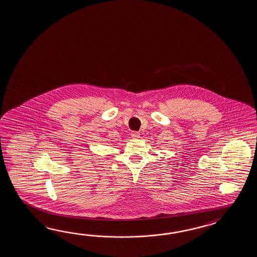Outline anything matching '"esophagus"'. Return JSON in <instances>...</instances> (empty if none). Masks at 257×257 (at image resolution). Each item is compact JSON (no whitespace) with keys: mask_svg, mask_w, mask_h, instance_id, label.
I'll use <instances>...</instances> for the list:
<instances>
[{"mask_svg":"<svg viewBox=\"0 0 257 257\" xmlns=\"http://www.w3.org/2000/svg\"><path fill=\"white\" fill-rule=\"evenodd\" d=\"M140 135H141V134H140V133H139V132H132V139H139V138H140Z\"/></svg>","mask_w":257,"mask_h":257,"instance_id":"1","label":"esophagus"}]
</instances>
